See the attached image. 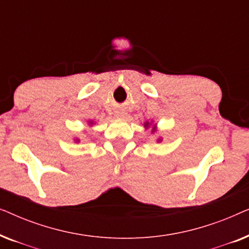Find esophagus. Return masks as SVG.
<instances>
[{"mask_svg":"<svg viewBox=\"0 0 249 249\" xmlns=\"http://www.w3.org/2000/svg\"><path fill=\"white\" fill-rule=\"evenodd\" d=\"M118 115H121V114H118ZM121 117H122V115H121Z\"/></svg>","mask_w":249,"mask_h":249,"instance_id":"obj_1","label":"esophagus"}]
</instances>
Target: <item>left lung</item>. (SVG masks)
<instances>
[{
  "label": "left lung",
  "instance_id": "obj_1",
  "mask_svg": "<svg viewBox=\"0 0 249 249\" xmlns=\"http://www.w3.org/2000/svg\"><path fill=\"white\" fill-rule=\"evenodd\" d=\"M151 125H152V122H145V124H144V127L146 128V129H148L149 127H151ZM156 131V124H154V125H153V127H152V132H155ZM162 141V139L161 138H159L158 139V142H161Z\"/></svg>",
  "mask_w": 249,
  "mask_h": 249
}]
</instances>
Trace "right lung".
Wrapping results in <instances>:
<instances>
[{
    "label": "right lung",
    "instance_id": "add662e5",
    "mask_svg": "<svg viewBox=\"0 0 249 249\" xmlns=\"http://www.w3.org/2000/svg\"><path fill=\"white\" fill-rule=\"evenodd\" d=\"M88 124H89V125H93V124H94V122H93V121H88ZM76 142H79V139H76Z\"/></svg>",
    "mask_w": 249,
    "mask_h": 249
}]
</instances>
